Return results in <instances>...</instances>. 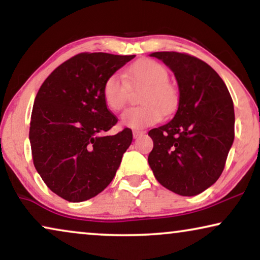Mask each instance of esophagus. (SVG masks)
I'll use <instances>...</instances> for the list:
<instances>
[{"instance_id": "1", "label": "esophagus", "mask_w": 260, "mask_h": 260, "mask_svg": "<svg viewBox=\"0 0 260 260\" xmlns=\"http://www.w3.org/2000/svg\"><path fill=\"white\" fill-rule=\"evenodd\" d=\"M145 131L143 130H134L133 131V135H134V138H138L140 136H142V135H144Z\"/></svg>"}]
</instances>
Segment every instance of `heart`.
Here are the masks:
<instances>
[{"instance_id":"obj_1","label":"heart","mask_w":260,"mask_h":260,"mask_svg":"<svg viewBox=\"0 0 260 260\" xmlns=\"http://www.w3.org/2000/svg\"><path fill=\"white\" fill-rule=\"evenodd\" d=\"M126 77L134 83L147 84L142 101L144 105L127 109L122 115V123L133 129L154 125L161 122L166 112L176 105V93L168 84L169 74L165 66L155 60L143 59L135 62L126 71ZM103 99L109 109L119 111L129 98V84L125 78L115 72L106 78L102 88Z\"/></svg>"}]
</instances>
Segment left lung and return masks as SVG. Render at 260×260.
<instances>
[{"label":"left lung","mask_w":260,"mask_h":260,"mask_svg":"<svg viewBox=\"0 0 260 260\" xmlns=\"http://www.w3.org/2000/svg\"><path fill=\"white\" fill-rule=\"evenodd\" d=\"M174 72L179 108L174 118L149 131L148 156L156 180L182 197H194L221 175L234 140L233 101L208 63L187 53L155 52Z\"/></svg>","instance_id":"1"}]
</instances>
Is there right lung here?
<instances>
[{
	"label": "right lung",
	"instance_id": "right-lung-1",
	"mask_svg": "<svg viewBox=\"0 0 260 260\" xmlns=\"http://www.w3.org/2000/svg\"><path fill=\"white\" fill-rule=\"evenodd\" d=\"M135 55L79 53L41 85L30 117L35 169L53 193L70 202L95 197L116 175L133 142L129 127L106 135L117 123L103 99V84Z\"/></svg>",
	"mask_w": 260,
	"mask_h": 260
}]
</instances>
